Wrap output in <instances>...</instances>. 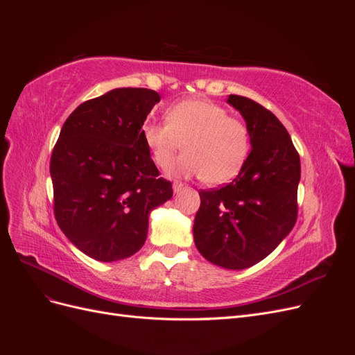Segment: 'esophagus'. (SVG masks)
Listing matches in <instances>:
<instances>
[{
  "mask_svg": "<svg viewBox=\"0 0 355 355\" xmlns=\"http://www.w3.org/2000/svg\"><path fill=\"white\" fill-rule=\"evenodd\" d=\"M184 184H182V182H175V184H173V191L175 192H179L180 189H184Z\"/></svg>",
  "mask_w": 355,
  "mask_h": 355,
  "instance_id": "obj_1",
  "label": "esophagus"
}]
</instances>
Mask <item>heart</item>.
<instances>
[{
	"mask_svg": "<svg viewBox=\"0 0 355 355\" xmlns=\"http://www.w3.org/2000/svg\"><path fill=\"white\" fill-rule=\"evenodd\" d=\"M141 136L154 163L170 167L175 176H201L209 185H219L237 176L249 154V128L240 118L228 115L220 105L206 99H185L166 111V121H146Z\"/></svg>",
	"mask_w": 355,
	"mask_h": 355,
	"instance_id": "heart-1",
	"label": "heart"
}]
</instances>
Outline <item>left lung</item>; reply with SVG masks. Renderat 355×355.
<instances>
[{
  "label": "left lung",
  "instance_id": "8db88e82",
  "mask_svg": "<svg viewBox=\"0 0 355 355\" xmlns=\"http://www.w3.org/2000/svg\"><path fill=\"white\" fill-rule=\"evenodd\" d=\"M228 103L245 120L252 151L231 184L200 191L194 241L209 262L244 270L265 259L295 227L300 159L271 111L237 94Z\"/></svg>",
  "mask_w": 355,
  "mask_h": 355
}]
</instances>
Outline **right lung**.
<instances>
[{
    "instance_id": "1",
    "label": "right lung",
    "mask_w": 355,
    "mask_h": 355,
    "mask_svg": "<svg viewBox=\"0 0 355 355\" xmlns=\"http://www.w3.org/2000/svg\"><path fill=\"white\" fill-rule=\"evenodd\" d=\"M159 94L115 89L81 103L63 124L50 159L55 218L68 240L96 261L141 250L151 210L173 196L141 136Z\"/></svg>"
}]
</instances>
